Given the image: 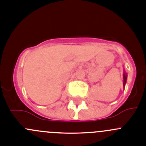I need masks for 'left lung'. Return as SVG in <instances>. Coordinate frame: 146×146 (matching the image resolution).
Masks as SVG:
<instances>
[{
	"label": "left lung",
	"mask_w": 146,
	"mask_h": 146,
	"mask_svg": "<svg viewBox=\"0 0 146 146\" xmlns=\"http://www.w3.org/2000/svg\"><path fill=\"white\" fill-rule=\"evenodd\" d=\"M123 86L124 87L125 86L126 82H127V73H126L125 71H124V74H123Z\"/></svg>",
	"instance_id": "obj_1"
}]
</instances>
